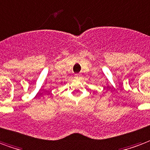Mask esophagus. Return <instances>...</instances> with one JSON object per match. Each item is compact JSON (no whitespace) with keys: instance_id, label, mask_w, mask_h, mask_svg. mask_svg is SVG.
<instances>
[{"instance_id":"esophagus-1","label":"esophagus","mask_w":150,"mask_h":150,"mask_svg":"<svg viewBox=\"0 0 150 150\" xmlns=\"http://www.w3.org/2000/svg\"><path fill=\"white\" fill-rule=\"evenodd\" d=\"M74 76H75V78H81V74H76L74 75Z\"/></svg>"}]
</instances>
